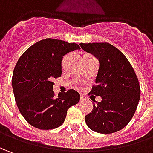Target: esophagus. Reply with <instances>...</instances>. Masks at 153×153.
Returning <instances> with one entry per match:
<instances>
[{"mask_svg":"<svg viewBox=\"0 0 153 153\" xmlns=\"http://www.w3.org/2000/svg\"><path fill=\"white\" fill-rule=\"evenodd\" d=\"M84 98H85V97L82 95V96H81V100H83V99H84Z\"/></svg>","mask_w":153,"mask_h":153,"instance_id":"esophagus-1","label":"esophagus"}]
</instances>
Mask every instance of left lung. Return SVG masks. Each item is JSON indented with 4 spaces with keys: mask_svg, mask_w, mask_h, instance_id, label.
Masks as SVG:
<instances>
[{
    "mask_svg": "<svg viewBox=\"0 0 153 153\" xmlns=\"http://www.w3.org/2000/svg\"><path fill=\"white\" fill-rule=\"evenodd\" d=\"M82 50L99 61L96 86L91 94L102 101L85 117L91 130L104 134L116 132L127 126L132 118L140 100L137 77L130 62L120 51L107 42L81 43Z\"/></svg>",
    "mask_w": 153,
    "mask_h": 153,
    "instance_id": "left-lung-1",
    "label": "left lung"
}]
</instances>
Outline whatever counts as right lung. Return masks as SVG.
Wrapping results in <instances>:
<instances>
[{
  "label": "right lung",
  "instance_id": "right-lung-1",
  "mask_svg": "<svg viewBox=\"0 0 153 153\" xmlns=\"http://www.w3.org/2000/svg\"><path fill=\"white\" fill-rule=\"evenodd\" d=\"M80 46L62 40L46 38L29 47L19 58L12 76L16 105L30 125L42 130L54 129L65 121L67 110L80 101L73 89L55 97L53 78L62 75L63 56Z\"/></svg>",
  "mask_w": 153,
  "mask_h": 153
}]
</instances>
